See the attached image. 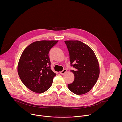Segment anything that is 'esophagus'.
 Instances as JSON below:
<instances>
[{
  "label": "esophagus",
  "mask_w": 122,
  "mask_h": 122,
  "mask_svg": "<svg viewBox=\"0 0 122 122\" xmlns=\"http://www.w3.org/2000/svg\"><path fill=\"white\" fill-rule=\"evenodd\" d=\"M66 69H64L62 71H61V72H60V74H61V75H64L65 73H66Z\"/></svg>",
  "instance_id": "34e87169"
}]
</instances>
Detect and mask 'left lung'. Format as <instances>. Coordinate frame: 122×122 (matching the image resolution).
Returning <instances> with one entry per match:
<instances>
[{
	"mask_svg": "<svg viewBox=\"0 0 122 122\" xmlns=\"http://www.w3.org/2000/svg\"><path fill=\"white\" fill-rule=\"evenodd\" d=\"M69 54L71 65L74 70V80L68 84L69 90L76 95L90 91L96 83L99 75L98 60L92 49L79 41H66Z\"/></svg>",
	"mask_w": 122,
	"mask_h": 122,
	"instance_id": "1",
	"label": "left lung"
}]
</instances>
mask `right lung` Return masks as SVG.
<instances>
[{"instance_id": "obj_1", "label": "right lung", "mask_w": 122, "mask_h": 122, "mask_svg": "<svg viewBox=\"0 0 122 122\" xmlns=\"http://www.w3.org/2000/svg\"><path fill=\"white\" fill-rule=\"evenodd\" d=\"M58 41L34 42L23 51L18 65V73L31 91L42 93L50 88L56 74L51 71L48 54Z\"/></svg>"}]
</instances>
